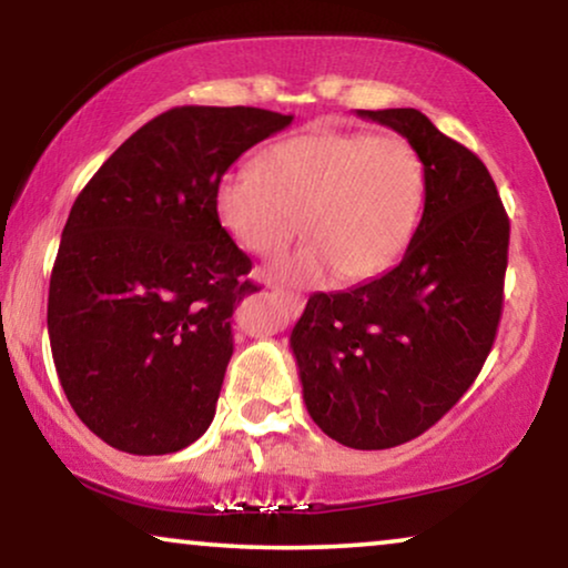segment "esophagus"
Masks as SVG:
<instances>
[{"instance_id": "obj_1", "label": "esophagus", "mask_w": 568, "mask_h": 568, "mask_svg": "<svg viewBox=\"0 0 568 568\" xmlns=\"http://www.w3.org/2000/svg\"><path fill=\"white\" fill-rule=\"evenodd\" d=\"M276 297L284 302V307L290 310V313H300L302 305H305V300H302V294H294V292H284V290H274Z\"/></svg>"}]
</instances>
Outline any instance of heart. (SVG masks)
Instances as JSON below:
<instances>
[{"label": "heart", "instance_id": "heart-1", "mask_svg": "<svg viewBox=\"0 0 568 568\" xmlns=\"http://www.w3.org/2000/svg\"><path fill=\"white\" fill-rule=\"evenodd\" d=\"M426 206L422 154L400 136L313 129L261 154L258 168L216 183L214 214L245 253L271 258L302 230L310 243L268 268L292 284L367 282L414 243Z\"/></svg>", "mask_w": 568, "mask_h": 568}]
</instances>
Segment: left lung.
Listing matches in <instances>:
<instances>
[{
	"label": "left lung",
	"instance_id": "8db88e82",
	"mask_svg": "<svg viewBox=\"0 0 568 568\" xmlns=\"http://www.w3.org/2000/svg\"><path fill=\"white\" fill-rule=\"evenodd\" d=\"M356 115L422 154V224L395 268L313 294L290 346L313 422L346 447L387 449L437 424L484 367L501 317L509 220L484 162L422 111Z\"/></svg>",
	"mask_w": 568,
	"mask_h": 568
}]
</instances>
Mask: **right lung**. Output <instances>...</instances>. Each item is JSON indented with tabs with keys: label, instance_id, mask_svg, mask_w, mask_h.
I'll return each mask as SVG.
<instances>
[{
	"label": "right lung",
	"instance_id": "1",
	"mask_svg": "<svg viewBox=\"0 0 568 568\" xmlns=\"http://www.w3.org/2000/svg\"><path fill=\"white\" fill-rule=\"evenodd\" d=\"M294 115L183 105L131 134L77 196L49 286L51 354L74 414L129 455L189 447L212 424L232 310L258 290L214 214L240 154Z\"/></svg>",
	"mask_w": 568,
	"mask_h": 568
}]
</instances>
